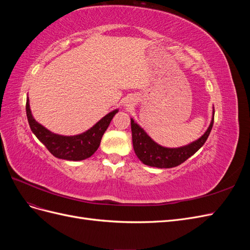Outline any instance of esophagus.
<instances>
[{"mask_svg": "<svg viewBox=\"0 0 250 250\" xmlns=\"http://www.w3.org/2000/svg\"><path fill=\"white\" fill-rule=\"evenodd\" d=\"M132 104H133V100L131 99H127L126 100V102H125V106H127V107H130V106H132Z\"/></svg>", "mask_w": 250, "mask_h": 250, "instance_id": "1", "label": "esophagus"}]
</instances>
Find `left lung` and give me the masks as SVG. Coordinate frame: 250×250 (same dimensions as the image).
I'll return each instance as SVG.
<instances>
[{
	"label": "left lung",
	"mask_w": 250,
	"mask_h": 250,
	"mask_svg": "<svg viewBox=\"0 0 250 250\" xmlns=\"http://www.w3.org/2000/svg\"><path fill=\"white\" fill-rule=\"evenodd\" d=\"M214 115L211 118L210 124L203 135L188 145L178 148H167L158 145L156 142L151 139L143 128L134 122L131 119V132H132V144L134 152L139 160L150 167H156L161 169L173 168L186 162L188 157H191L204 145L210 133L211 127L214 124Z\"/></svg>",
	"instance_id": "1"
}]
</instances>
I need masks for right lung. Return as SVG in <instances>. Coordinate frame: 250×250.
<instances>
[{"label": "right lung", "instance_id": "add662e5", "mask_svg": "<svg viewBox=\"0 0 250 250\" xmlns=\"http://www.w3.org/2000/svg\"><path fill=\"white\" fill-rule=\"evenodd\" d=\"M119 109H115L104 116L88 130L76 135H62L48 130L33 118L27 98L26 112L28 122L35 137L39 139L50 152L60 160L83 161L92 156L100 146L104 132L106 131L112 118Z\"/></svg>", "mask_w": 250, "mask_h": 250}]
</instances>
